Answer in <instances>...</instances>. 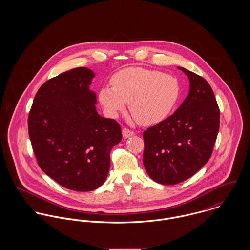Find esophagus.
Here are the masks:
<instances>
[{"instance_id": "obj_1", "label": "esophagus", "mask_w": 250, "mask_h": 250, "mask_svg": "<svg viewBox=\"0 0 250 250\" xmlns=\"http://www.w3.org/2000/svg\"><path fill=\"white\" fill-rule=\"evenodd\" d=\"M134 135H135V133L133 131H131V130H129L127 128H123L122 129V136H123L124 139H128L130 137H133Z\"/></svg>"}]
</instances>
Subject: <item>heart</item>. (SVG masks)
<instances>
[{
    "label": "heart",
    "instance_id": "b5f03b06",
    "mask_svg": "<svg viewBox=\"0 0 250 250\" xmlns=\"http://www.w3.org/2000/svg\"><path fill=\"white\" fill-rule=\"evenodd\" d=\"M111 85L99 91V101L107 114L116 117L130 103L132 115L143 125L166 119L177 104L178 80L157 70L130 67L116 73Z\"/></svg>",
    "mask_w": 250,
    "mask_h": 250
}]
</instances>
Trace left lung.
Wrapping results in <instances>:
<instances>
[{"instance_id": "obj_1", "label": "left lung", "mask_w": 250, "mask_h": 250, "mask_svg": "<svg viewBox=\"0 0 250 250\" xmlns=\"http://www.w3.org/2000/svg\"><path fill=\"white\" fill-rule=\"evenodd\" d=\"M189 80L187 98L176 111L143 132V165L163 185H175L194 175L209 161L219 129V108L208 82L178 67Z\"/></svg>"}]
</instances>
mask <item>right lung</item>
Returning a JSON list of instances; mask_svg holds the SVG:
<instances>
[{"label": "right lung", "mask_w": 250, "mask_h": 250, "mask_svg": "<svg viewBox=\"0 0 250 250\" xmlns=\"http://www.w3.org/2000/svg\"><path fill=\"white\" fill-rule=\"evenodd\" d=\"M94 72L78 67L44 83L30 110L29 136L40 168L61 186L90 191L106 181L120 125L104 118L90 90Z\"/></svg>", "instance_id": "right-lung-1"}]
</instances>
